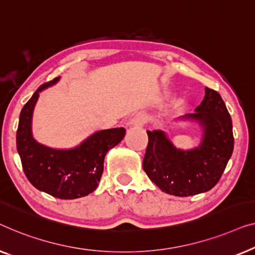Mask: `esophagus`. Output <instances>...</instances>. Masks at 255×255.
<instances>
[{"mask_svg":"<svg viewBox=\"0 0 255 255\" xmlns=\"http://www.w3.org/2000/svg\"><path fill=\"white\" fill-rule=\"evenodd\" d=\"M146 121V116L144 113H136L134 117L129 120V126L130 127H142Z\"/></svg>","mask_w":255,"mask_h":255,"instance_id":"esophagus-1","label":"esophagus"}]
</instances>
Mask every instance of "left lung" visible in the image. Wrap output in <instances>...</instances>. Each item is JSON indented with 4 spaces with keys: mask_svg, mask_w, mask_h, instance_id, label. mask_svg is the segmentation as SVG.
<instances>
[{
    "mask_svg": "<svg viewBox=\"0 0 255 255\" xmlns=\"http://www.w3.org/2000/svg\"><path fill=\"white\" fill-rule=\"evenodd\" d=\"M202 128L198 146L177 148L166 132H148L143 170L160 191L174 196H191L210 191L220 180L234 151L232 120L220 93L206 88L195 112L179 118Z\"/></svg>",
    "mask_w": 255,
    "mask_h": 255,
    "instance_id": "8db88e82",
    "label": "left lung"
}]
</instances>
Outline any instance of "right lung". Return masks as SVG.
<instances>
[{
    "label": "right lung",
    "instance_id": "right-lung-1",
    "mask_svg": "<svg viewBox=\"0 0 255 255\" xmlns=\"http://www.w3.org/2000/svg\"><path fill=\"white\" fill-rule=\"evenodd\" d=\"M60 76L41 85L19 116L16 143L24 173L39 191L62 200L83 198L98 187L110 149L123 141L126 129L111 128L91 134L74 148L57 149L39 143L32 134V118L39 93L55 85Z\"/></svg>",
    "mask_w": 255,
    "mask_h": 255
}]
</instances>
